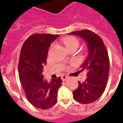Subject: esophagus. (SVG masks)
Instances as JSON below:
<instances>
[{"label":"esophagus","mask_w":123,"mask_h":123,"mask_svg":"<svg viewBox=\"0 0 123 123\" xmlns=\"http://www.w3.org/2000/svg\"><path fill=\"white\" fill-rule=\"evenodd\" d=\"M67 78H68V77H67L66 75H62L61 76V80H62V81H65V80L67 79Z\"/></svg>","instance_id":"1"}]
</instances>
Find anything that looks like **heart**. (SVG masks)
Returning a JSON list of instances; mask_svg holds the SVG:
<instances>
[{
  "label": "heart",
  "instance_id": "obj_1",
  "mask_svg": "<svg viewBox=\"0 0 123 123\" xmlns=\"http://www.w3.org/2000/svg\"><path fill=\"white\" fill-rule=\"evenodd\" d=\"M63 42L68 49L73 46H78L79 45V41L74 36H67L64 38Z\"/></svg>",
  "mask_w": 123,
  "mask_h": 123
}]
</instances>
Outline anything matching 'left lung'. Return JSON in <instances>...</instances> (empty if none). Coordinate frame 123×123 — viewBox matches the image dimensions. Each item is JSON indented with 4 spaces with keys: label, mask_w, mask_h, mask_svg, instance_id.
Returning a JSON list of instances; mask_svg holds the SVG:
<instances>
[{
    "label": "left lung",
    "mask_w": 123,
    "mask_h": 123,
    "mask_svg": "<svg viewBox=\"0 0 123 123\" xmlns=\"http://www.w3.org/2000/svg\"><path fill=\"white\" fill-rule=\"evenodd\" d=\"M72 35L80 36L87 43L89 54L80 66L87 72V79L79 83L78 89L73 91L74 98L81 104L96 101L105 91L110 71L108 51L100 37L89 30L72 32Z\"/></svg>",
    "instance_id": "8db88e82"
}]
</instances>
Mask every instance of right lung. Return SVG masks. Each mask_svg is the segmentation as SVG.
Here are the masks:
<instances>
[{
	"mask_svg": "<svg viewBox=\"0 0 123 123\" xmlns=\"http://www.w3.org/2000/svg\"><path fill=\"white\" fill-rule=\"evenodd\" d=\"M59 34H34L25 42L20 53L18 71L27 98L36 108L47 110L57 101V91L62 85L60 77L48 82L42 75L51 43Z\"/></svg>",
	"mask_w": 123,
	"mask_h": 123,
	"instance_id": "1",
	"label": "right lung"
}]
</instances>
